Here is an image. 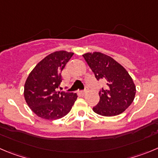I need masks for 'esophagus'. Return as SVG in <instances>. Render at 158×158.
<instances>
[{"label": "esophagus", "instance_id": "34e87169", "mask_svg": "<svg viewBox=\"0 0 158 158\" xmlns=\"http://www.w3.org/2000/svg\"><path fill=\"white\" fill-rule=\"evenodd\" d=\"M86 89H85V90H83V91H81L80 94H82V95H84V94H86Z\"/></svg>", "mask_w": 158, "mask_h": 158}]
</instances>
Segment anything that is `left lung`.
Segmentation results:
<instances>
[{
  "instance_id": "left-lung-1",
  "label": "left lung",
  "mask_w": 158,
  "mask_h": 158,
  "mask_svg": "<svg viewBox=\"0 0 158 158\" xmlns=\"http://www.w3.org/2000/svg\"><path fill=\"white\" fill-rule=\"evenodd\" d=\"M85 61L97 80L102 79L105 87L99 91L100 101L93 107L102 116H115L125 111L135 98V86L127 71L112 57L100 52L83 54Z\"/></svg>"
}]
</instances>
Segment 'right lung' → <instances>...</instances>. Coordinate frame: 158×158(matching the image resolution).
I'll list each match as a JSON object with an SVG mask.
<instances>
[{"mask_svg": "<svg viewBox=\"0 0 158 158\" xmlns=\"http://www.w3.org/2000/svg\"><path fill=\"white\" fill-rule=\"evenodd\" d=\"M73 53L56 51L44 57L28 76L24 97L28 106L37 116L55 120L65 116L72 109L77 94L57 91L61 80V72Z\"/></svg>", "mask_w": 158, "mask_h": 158, "instance_id": "obj_1", "label": "right lung"}]
</instances>
